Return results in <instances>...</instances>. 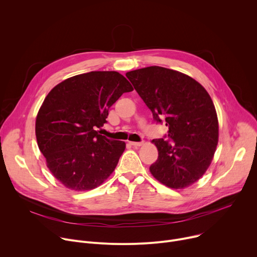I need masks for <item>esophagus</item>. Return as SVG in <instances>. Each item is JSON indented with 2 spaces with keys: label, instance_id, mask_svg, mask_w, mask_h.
I'll return each mask as SVG.
<instances>
[{
  "label": "esophagus",
  "instance_id": "1",
  "mask_svg": "<svg viewBox=\"0 0 257 257\" xmlns=\"http://www.w3.org/2000/svg\"><path fill=\"white\" fill-rule=\"evenodd\" d=\"M131 145H133V146H141L142 144H143V142L142 141H140V142H135V141H130L129 142Z\"/></svg>",
  "mask_w": 257,
  "mask_h": 257
}]
</instances>
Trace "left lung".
I'll list each match as a JSON object with an SVG mask.
<instances>
[{
  "instance_id": "obj_1",
  "label": "left lung",
  "mask_w": 257,
  "mask_h": 257,
  "mask_svg": "<svg viewBox=\"0 0 257 257\" xmlns=\"http://www.w3.org/2000/svg\"><path fill=\"white\" fill-rule=\"evenodd\" d=\"M154 120L168 126V138L154 139L159 158L150 167L162 184L182 189L199 180L209 167L218 140L214 104L190 76L159 66L126 73Z\"/></svg>"
}]
</instances>
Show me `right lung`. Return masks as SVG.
Wrapping results in <instances>:
<instances>
[{"label": "right lung", "instance_id": "1", "mask_svg": "<svg viewBox=\"0 0 257 257\" xmlns=\"http://www.w3.org/2000/svg\"><path fill=\"white\" fill-rule=\"evenodd\" d=\"M130 82L116 71H91L56 85L35 121V135L47 166L64 186L91 190L111 175L125 151L124 141L98 134L108 108Z\"/></svg>", "mask_w": 257, "mask_h": 257}]
</instances>
